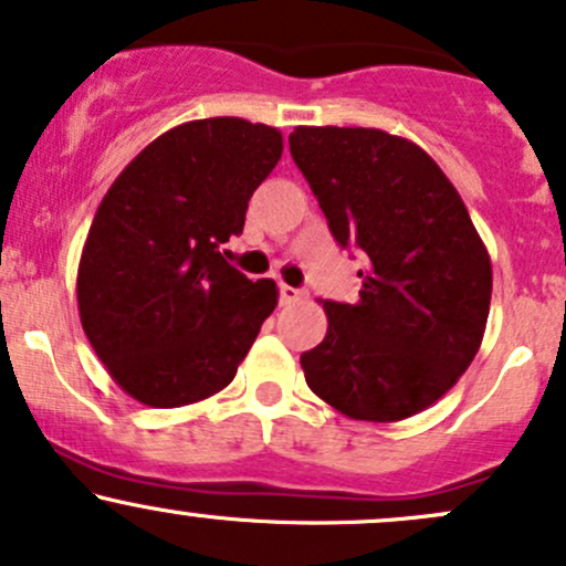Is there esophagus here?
I'll list each match as a JSON object with an SVG mask.
<instances>
[{
  "mask_svg": "<svg viewBox=\"0 0 566 566\" xmlns=\"http://www.w3.org/2000/svg\"><path fill=\"white\" fill-rule=\"evenodd\" d=\"M303 297V293L297 287H290V284H279V303L282 306H293V303H297Z\"/></svg>",
  "mask_w": 566,
  "mask_h": 566,
  "instance_id": "obj_1",
  "label": "esophagus"
}]
</instances>
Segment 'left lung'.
I'll return each mask as SVG.
<instances>
[{
	"instance_id": "left-lung-1",
	"label": "left lung",
	"mask_w": 566,
	"mask_h": 566,
	"mask_svg": "<svg viewBox=\"0 0 566 566\" xmlns=\"http://www.w3.org/2000/svg\"><path fill=\"white\" fill-rule=\"evenodd\" d=\"M290 153L333 239L365 254L359 301H325V340L301 354L306 384L352 419L424 411L473 363L492 301L462 198L421 147L378 128L301 126Z\"/></svg>"
}]
</instances>
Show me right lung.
<instances>
[{
  "label": "right lung",
  "mask_w": 566,
  "mask_h": 566,
  "mask_svg": "<svg viewBox=\"0 0 566 566\" xmlns=\"http://www.w3.org/2000/svg\"><path fill=\"white\" fill-rule=\"evenodd\" d=\"M282 134L241 117L171 128L112 182L77 271L83 331L109 376L153 408L220 392L276 308L222 244L244 231Z\"/></svg>",
  "instance_id": "1"
}]
</instances>
